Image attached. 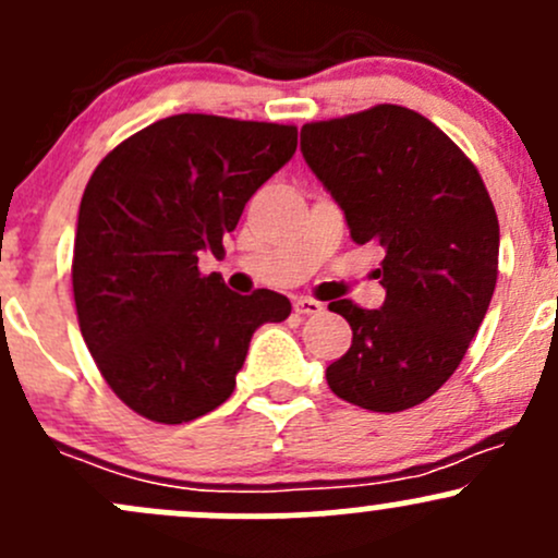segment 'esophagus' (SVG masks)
<instances>
[{"label":"esophagus","mask_w":558,"mask_h":558,"mask_svg":"<svg viewBox=\"0 0 558 558\" xmlns=\"http://www.w3.org/2000/svg\"><path fill=\"white\" fill-rule=\"evenodd\" d=\"M294 310L299 315H320L324 313V304L315 302V299H310V296H296Z\"/></svg>","instance_id":"obj_1"}]
</instances>
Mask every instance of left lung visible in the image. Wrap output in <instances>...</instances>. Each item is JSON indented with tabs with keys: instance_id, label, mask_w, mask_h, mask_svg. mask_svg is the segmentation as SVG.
I'll use <instances>...</instances> for the list:
<instances>
[{
	"instance_id": "left-lung-1",
	"label": "left lung",
	"mask_w": 558,
	"mask_h": 558,
	"mask_svg": "<svg viewBox=\"0 0 558 558\" xmlns=\"http://www.w3.org/2000/svg\"><path fill=\"white\" fill-rule=\"evenodd\" d=\"M302 155L331 192L357 245L385 248L379 310L328 304L353 344L328 387L368 412L427 401L460 366L497 283L500 225L484 181L427 117L379 104L302 128Z\"/></svg>"
}]
</instances>
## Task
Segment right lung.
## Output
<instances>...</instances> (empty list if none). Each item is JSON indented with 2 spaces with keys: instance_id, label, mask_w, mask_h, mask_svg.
I'll return each instance as SVG.
<instances>
[{
  "instance_id": "add662e5",
  "label": "right lung",
  "mask_w": 558,
  "mask_h": 558,
  "mask_svg": "<svg viewBox=\"0 0 558 558\" xmlns=\"http://www.w3.org/2000/svg\"><path fill=\"white\" fill-rule=\"evenodd\" d=\"M296 151V128L173 114L109 151L80 203L72 286L80 331L125 407L181 425L234 390L254 331L289 318L283 294L240 296L203 275L245 203Z\"/></svg>"
}]
</instances>
